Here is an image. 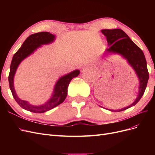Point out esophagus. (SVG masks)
<instances>
[{"instance_id":"1","label":"esophagus","mask_w":155,"mask_h":155,"mask_svg":"<svg viewBox=\"0 0 155 155\" xmlns=\"http://www.w3.org/2000/svg\"><path fill=\"white\" fill-rule=\"evenodd\" d=\"M82 71H83V72H84V71H85V68H83V70H82Z\"/></svg>"}]
</instances>
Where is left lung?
Returning <instances> with one entry per match:
<instances>
[{
	"mask_svg": "<svg viewBox=\"0 0 155 155\" xmlns=\"http://www.w3.org/2000/svg\"><path fill=\"white\" fill-rule=\"evenodd\" d=\"M107 39L109 48L105 50V54H119L127 61L137 74L139 80L138 94L134 101L130 105L118 110L107 109L112 112L123 111L134 106L140 100L147 87L149 72L147 62L142 50L131 40L129 37L121 29H105L101 30Z\"/></svg>",
	"mask_w": 155,
	"mask_h": 155,
	"instance_id": "1",
	"label": "left lung"
}]
</instances>
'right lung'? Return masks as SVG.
<instances>
[{
  "label": "right lung",
  "mask_w": 155,
  "mask_h": 155,
  "mask_svg": "<svg viewBox=\"0 0 155 155\" xmlns=\"http://www.w3.org/2000/svg\"><path fill=\"white\" fill-rule=\"evenodd\" d=\"M55 36L50 32L43 31L30 35L22 45L21 47L14 54L10 65L8 81L10 88L14 99L21 107L26 110L35 113H43L58 106L64 101L67 96L68 87L70 81L77 77L80 73L79 70H75L59 78L55 83L52 95L45 104L41 105H31L28 101L20 99L17 96L14 88V77L18 67L23 60L28 57L34 51L41 47L42 45H48L55 41Z\"/></svg>",
  "instance_id": "obj_1"
}]
</instances>
